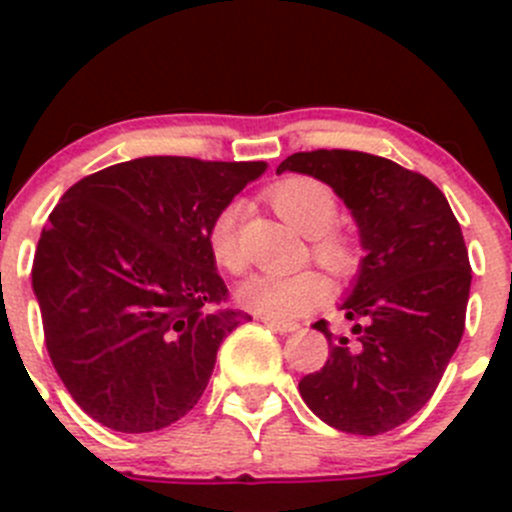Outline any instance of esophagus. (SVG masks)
Segmentation results:
<instances>
[{
    "label": "esophagus",
    "mask_w": 512,
    "mask_h": 512,
    "mask_svg": "<svg viewBox=\"0 0 512 512\" xmlns=\"http://www.w3.org/2000/svg\"><path fill=\"white\" fill-rule=\"evenodd\" d=\"M260 319L267 324V327L277 329V332H282V334H292V332H297V329H299V324L289 322V319H277V317H260Z\"/></svg>",
    "instance_id": "34e87169"
}]
</instances>
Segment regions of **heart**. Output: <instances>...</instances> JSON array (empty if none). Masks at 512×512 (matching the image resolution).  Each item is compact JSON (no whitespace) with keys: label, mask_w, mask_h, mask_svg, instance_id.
<instances>
[{"label":"heart","mask_w":512,"mask_h":512,"mask_svg":"<svg viewBox=\"0 0 512 512\" xmlns=\"http://www.w3.org/2000/svg\"><path fill=\"white\" fill-rule=\"evenodd\" d=\"M267 198L294 230L312 237L309 250L314 260L337 275H347L352 270L356 262L354 245L347 235L332 230L337 223L339 205L322 180L309 178V175H289L267 190ZM237 220H240V203H227L208 227L210 257L220 270L230 275H237L245 267L240 240H237ZM327 294V277L317 270H299L287 272V275L262 272V275H252L237 289L242 307L277 319L297 317L314 304L324 302Z\"/></svg>","instance_id":"1"}]
</instances>
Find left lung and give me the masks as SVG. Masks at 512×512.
<instances>
[{"mask_svg":"<svg viewBox=\"0 0 512 512\" xmlns=\"http://www.w3.org/2000/svg\"><path fill=\"white\" fill-rule=\"evenodd\" d=\"M294 170L327 183L359 227V275L342 302L352 337L299 381L304 404L337 431L379 436L426 406L466 329L471 262L446 195L414 170L371 153H292Z\"/></svg>","mask_w":512,"mask_h":512,"instance_id":"obj_1","label":"left lung"}]
</instances>
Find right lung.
<instances>
[{"label": "right lung", "mask_w": 512, "mask_h": 512, "mask_svg": "<svg viewBox=\"0 0 512 512\" xmlns=\"http://www.w3.org/2000/svg\"><path fill=\"white\" fill-rule=\"evenodd\" d=\"M267 163L148 156L86 175L36 245L46 352L101 426L148 433L198 404L220 344L250 314L227 307L208 227Z\"/></svg>", "instance_id": "right-lung-1"}]
</instances>
